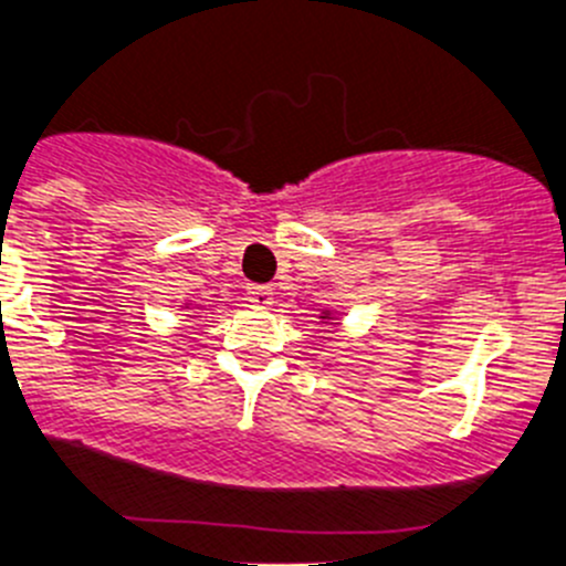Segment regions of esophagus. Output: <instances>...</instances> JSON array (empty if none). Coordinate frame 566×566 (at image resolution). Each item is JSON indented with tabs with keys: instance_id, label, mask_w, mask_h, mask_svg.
Listing matches in <instances>:
<instances>
[{
	"instance_id": "obj_1",
	"label": "esophagus",
	"mask_w": 566,
	"mask_h": 566,
	"mask_svg": "<svg viewBox=\"0 0 566 566\" xmlns=\"http://www.w3.org/2000/svg\"><path fill=\"white\" fill-rule=\"evenodd\" d=\"M248 301H251L253 307H271L273 304V290L271 287H262V284H253L248 287Z\"/></svg>"
}]
</instances>
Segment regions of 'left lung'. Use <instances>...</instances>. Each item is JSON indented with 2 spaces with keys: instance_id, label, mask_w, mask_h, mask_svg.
Instances as JSON below:
<instances>
[{
  "instance_id": "obj_1",
  "label": "left lung",
  "mask_w": 566,
  "mask_h": 566,
  "mask_svg": "<svg viewBox=\"0 0 566 566\" xmlns=\"http://www.w3.org/2000/svg\"><path fill=\"white\" fill-rule=\"evenodd\" d=\"M321 318H326V321H329V313H324V315H321Z\"/></svg>"
}]
</instances>
